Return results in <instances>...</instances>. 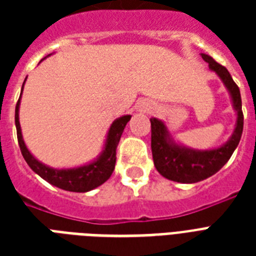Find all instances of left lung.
Here are the masks:
<instances>
[{
    "label": "left lung",
    "instance_id": "1",
    "mask_svg": "<svg viewBox=\"0 0 256 256\" xmlns=\"http://www.w3.org/2000/svg\"><path fill=\"white\" fill-rule=\"evenodd\" d=\"M202 58L223 82L230 94L231 104L236 112L234 132L226 144L210 150H195L175 142L168 126L158 118H150L152 122V152L154 166L162 176L179 183H196L208 178L230 160L243 132V112L240 92L228 70L215 62L212 57L202 53Z\"/></svg>",
    "mask_w": 256,
    "mask_h": 256
}]
</instances>
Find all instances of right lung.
Returning <instances> with one entry per match:
<instances>
[{
    "label": "right lung",
    "mask_w": 256,
    "mask_h": 256,
    "mask_svg": "<svg viewBox=\"0 0 256 256\" xmlns=\"http://www.w3.org/2000/svg\"><path fill=\"white\" fill-rule=\"evenodd\" d=\"M24 85H25V82H24ZM24 85H22V90H24ZM20 104H21V96L16 106V128H17L18 144H20L26 164H29V168L36 174H38L42 179H45L46 182H49L50 184H53L58 188L73 191V192H88L90 190H94L96 187L100 186L102 183H104L110 178V175L112 174L114 168H116V146L120 144V136H122L124 128H126L132 116H122L112 122L108 128V136H106L104 150L100 152V154L96 160L86 164H82V166H78V168H54L40 162L37 158H34L33 154L29 152V148H26L24 138H22L21 124H20Z\"/></svg>",
    "instance_id": "obj_1"
}]
</instances>
